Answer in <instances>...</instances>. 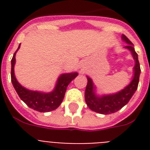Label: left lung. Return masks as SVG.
<instances>
[{
    "mask_svg": "<svg viewBox=\"0 0 150 150\" xmlns=\"http://www.w3.org/2000/svg\"><path fill=\"white\" fill-rule=\"evenodd\" d=\"M121 38L127 44H128L125 47L130 50L133 58L135 60V67L133 68L134 76L132 80L131 81L130 84L128 85L125 89L120 92L114 94L103 95L101 96L96 95L95 93L96 87L94 86L93 80L87 76L88 82L85 91V100L89 109L96 113L102 114H110L117 112L128 103L138 88L140 72H141L138 54L133 47L132 43L125 35H122Z\"/></svg>",
    "mask_w": 150,
    "mask_h": 150,
    "instance_id": "obj_1",
    "label": "left lung"
}]
</instances>
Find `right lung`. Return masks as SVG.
Listing matches in <instances>:
<instances>
[{
	"instance_id": "1",
	"label": "right lung",
	"mask_w": 150,
	"mask_h": 150,
	"mask_svg": "<svg viewBox=\"0 0 150 150\" xmlns=\"http://www.w3.org/2000/svg\"><path fill=\"white\" fill-rule=\"evenodd\" d=\"M18 46L17 50L15 52L11 59V82L15 91L21 100L32 109L39 112H49L57 109L61 105L64 97L66 89L68 84L78 75L77 72L65 73L59 76L57 81L55 88L50 93H43V92L33 91L25 89V87L18 83L16 79L14 72V66L15 64V54L20 48Z\"/></svg>"
}]
</instances>
